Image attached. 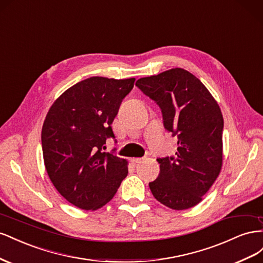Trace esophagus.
<instances>
[{
    "label": "esophagus",
    "instance_id": "1",
    "mask_svg": "<svg viewBox=\"0 0 263 263\" xmlns=\"http://www.w3.org/2000/svg\"><path fill=\"white\" fill-rule=\"evenodd\" d=\"M142 160V157H133V159H131V162L133 163V164H137V163H140Z\"/></svg>",
    "mask_w": 263,
    "mask_h": 263
}]
</instances>
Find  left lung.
<instances>
[{
  "mask_svg": "<svg viewBox=\"0 0 263 263\" xmlns=\"http://www.w3.org/2000/svg\"><path fill=\"white\" fill-rule=\"evenodd\" d=\"M136 86L160 107L164 127L177 139L175 155L157 159L153 196L175 211L197 205L222 164L221 111L202 82L182 68L140 78Z\"/></svg>",
  "mask_w": 263,
  "mask_h": 263,
  "instance_id": "1",
  "label": "left lung"
}]
</instances>
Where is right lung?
<instances>
[{
    "label": "right lung",
    "mask_w": 263,
    "mask_h": 263,
    "mask_svg": "<svg viewBox=\"0 0 263 263\" xmlns=\"http://www.w3.org/2000/svg\"><path fill=\"white\" fill-rule=\"evenodd\" d=\"M136 79L90 77L77 82L50 107L42 130L45 167L70 204L96 211L114 198L127 175L126 161L106 153L116 140L112 122Z\"/></svg>",
    "instance_id": "1"
}]
</instances>
